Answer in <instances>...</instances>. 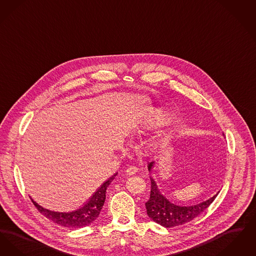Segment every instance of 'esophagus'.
<instances>
[{
    "label": "esophagus",
    "instance_id": "34e87169",
    "mask_svg": "<svg viewBox=\"0 0 256 256\" xmlns=\"http://www.w3.org/2000/svg\"><path fill=\"white\" fill-rule=\"evenodd\" d=\"M136 172H138V168L136 166H129L126 169V173H127V175H129V176L136 174Z\"/></svg>",
    "mask_w": 256,
    "mask_h": 256
}]
</instances>
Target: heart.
<instances>
[{
    "mask_svg": "<svg viewBox=\"0 0 256 256\" xmlns=\"http://www.w3.org/2000/svg\"><path fill=\"white\" fill-rule=\"evenodd\" d=\"M160 114H158L155 112H153L152 114H145L144 116H142V120H140V125H142V128H151L154 125H156V123L160 122ZM148 147H149L150 150L153 151V150L156 149L158 146H156V144H155V142H152V144H149Z\"/></svg>",
    "mask_w": 256,
    "mask_h": 256,
    "instance_id": "obj_1",
    "label": "heart"
}]
</instances>
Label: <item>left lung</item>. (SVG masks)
Masks as SVG:
<instances>
[{"mask_svg": "<svg viewBox=\"0 0 256 256\" xmlns=\"http://www.w3.org/2000/svg\"><path fill=\"white\" fill-rule=\"evenodd\" d=\"M154 162L148 164V170L151 171ZM151 180L150 198L145 202L147 215L154 222L164 228H173L192 221L204 212L215 200L218 193L208 200L191 206H178L166 199L160 191L154 178Z\"/></svg>", "mask_w": 256, "mask_h": 256, "instance_id": "obj_1", "label": "left lung"}]
</instances>
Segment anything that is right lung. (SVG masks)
Returning <instances> with one entry per match:
<instances>
[{
	"mask_svg": "<svg viewBox=\"0 0 256 256\" xmlns=\"http://www.w3.org/2000/svg\"><path fill=\"white\" fill-rule=\"evenodd\" d=\"M118 173L114 174L98 189L94 194L80 208L70 212H57L44 208L32 198L38 212L42 213L48 220L68 228H78L89 226L100 216V212L106 199V190Z\"/></svg>",
	"mask_w": 256,
	"mask_h": 256,
	"instance_id": "obj_1",
	"label": "right lung"
}]
</instances>
